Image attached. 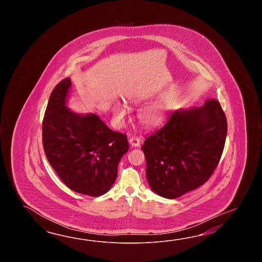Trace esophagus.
Wrapping results in <instances>:
<instances>
[{
    "label": "esophagus",
    "mask_w": 262,
    "mask_h": 262,
    "mask_svg": "<svg viewBox=\"0 0 262 262\" xmlns=\"http://www.w3.org/2000/svg\"><path fill=\"white\" fill-rule=\"evenodd\" d=\"M130 144L132 145L133 147H139L140 146V139L138 137H132L129 139Z\"/></svg>",
    "instance_id": "esophagus-1"
}]
</instances>
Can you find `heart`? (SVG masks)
<instances>
[{
  "label": "heart",
  "mask_w": 262,
  "mask_h": 262,
  "mask_svg": "<svg viewBox=\"0 0 262 262\" xmlns=\"http://www.w3.org/2000/svg\"><path fill=\"white\" fill-rule=\"evenodd\" d=\"M117 113L119 115H123L124 110L123 107H118ZM140 122L145 125H156L161 123L163 120V114L159 107H150L146 108L139 114Z\"/></svg>",
  "instance_id": "heart-1"
}]
</instances>
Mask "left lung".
Listing matches in <instances>:
<instances>
[{
	"instance_id": "left-lung-1",
	"label": "left lung",
	"mask_w": 262,
	"mask_h": 262,
	"mask_svg": "<svg viewBox=\"0 0 262 262\" xmlns=\"http://www.w3.org/2000/svg\"><path fill=\"white\" fill-rule=\"evenodd\" d=\"M227 131L226 115L213 98L200 107L173 112L141 146L150 188L176 199L205 184L220 161Z\"/></svg>"
}]
</instances>
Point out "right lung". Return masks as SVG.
<instances>
[{"label":"right lung","instance_id":"add662e5","mask_svg":"<svg viewBox=\"0 0 262 262\" xmlns=\"http://www.w3.org/2000/svg\"><path fill=\"white\" fill-rule=\"evenodd\" d=\"M70 87L67 78L51 92L42 123L45 155L68 188L99 196L117 178L119 162L128 150L127 136L112 131L95 114L67 108Z\"/></svg>","mask_w":262,"mask_h":262}]
</instances>
